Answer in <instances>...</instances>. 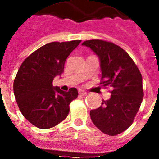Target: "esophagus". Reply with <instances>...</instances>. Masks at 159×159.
I'll return each mask as SVG.
<instances>
[{"label": "esophagus", "instance_id": "obj_1", "mask_svg": "<svg viewBox=\"0 0 159 159\" xmlns=\"http://www.w3.org/2000/svg\"><path fill=\"white\" fill-rule=\"evenodd\" d=\"M78 93H79V95H81V96H84V95H86L87 94V92L83 91V90H79V91H78Z\"/></svg>", "mask_w": 159, "mask_h": 159}]
</instances>
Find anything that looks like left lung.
I'll use <instances>...</instances> for the list:
<instances>
[{
	"mask_svg": "<svg viewBox=\"0 0 159 159\" xmlns=\"http://www.w3.org/2000/svg\"><path fill=\"white\" fill-rule=\"evenodd\" d=\"M83 45L90 48L100 58V84L112 89L109 100H103L99 108L90 111L91 120L104 134H119L131 126L142 102L140 70L128 52L112 42L88 40Z\"/></svg>",
	"mask_w": 159,
	"mask_h": 159,
	"instance_id": "obj_1",
	"label": "left lung"
}]
</instances>
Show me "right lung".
Wrapping results in <instances>:
<instances>
[{
    "label": "right lung",
    "instance_id": "add662e5",
    "mask_svg": "<svg viewBox=\"0 0 159 159\" xmlns=\"http://www.w3.org/2000/svg\"><path fill=\"white\" fill-rule=\"evenodd\" d=\"M80 42L48 43L28 56L19 67L13 82L15 100L23 116L39 129H51L66 119L70 104L78 96L76 88L65 92L52 86V81L64 72L67 57Z\"/></svg>",
    "mask_w": 159,
    "mask_h": 159
}]
</instances>
